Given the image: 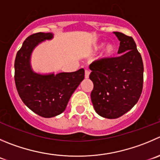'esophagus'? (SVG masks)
I'll return each mask as SVG.
<instances>
[{
	"label": "esophagus",
	"mask_w": 160,
	"mask_h": 160,
	"mask_svg": "<svg viewBox=\"0 0 160 160\" xmlns=\"http://www.w3.org/2000/svg\"><path fill=\"white\" fill-rule=\"evenodd\" d=\"M89 74H90V71L89 69H85V78H89Z\"/></svg>",
	"instance_id": "1"
}]
</instances>
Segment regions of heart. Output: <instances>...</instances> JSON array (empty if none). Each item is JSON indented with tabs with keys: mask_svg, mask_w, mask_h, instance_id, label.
Returning <instances> with one entry per match:
<instances>
[{
	"mask_svg": "<svg viewBox=\"0 0 160 160\" xmlns=\"http://www.w3.org/2000/svg\"><path fill=\"white\" fill-rule=\"evenodd\" d=\"M104 43H100V44H97L94 47V50L95 51H98V50L101 49L103 47H104ZM117 52V47L115 46V45L114 44L110 43L108 45H106V47L104 48V51L102 52V56L105 59H111L112 57L116 55Z\"/></svg>",
	"mask_w": 160,
	"mask_h": 160,
	"instance_id": "b5f03b06",
	"label": "heart"
}]
</instances>
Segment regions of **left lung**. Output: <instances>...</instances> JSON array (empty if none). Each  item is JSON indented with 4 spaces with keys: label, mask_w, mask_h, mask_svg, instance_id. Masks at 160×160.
<instances>
[{
    "label": "left lung",
    "mask_w": 160,
    "mask_h": 160,
    "mask_svg": "<svg viewBox=\"0 0 160 160\" xmlns=\"http://www.w3.org/2000/svg\"><path fill=\"white\" fill-rule=\"evenodd\" d=\"M114 33L120 41L121 56L96 60L89 66L92 105L99 115L107 118L129 112L139 100L144 82V65L134 40L120 32Z\"/></svg>",
    "instance_id": "obj_1"
}]
</instances>
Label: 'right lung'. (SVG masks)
<instances>
[{"instance_id": "add662e5", "label": "right lung", "mask_w": 160, "mask_h": 160, "mask_svg": "<svg viewBox=\"0 0 160 160\" xmlns=\"http://www.w3.org/2000/svg\"><path fill=\"white\" fill-rule=\"evenodd\" d=\"M52 38V33L29 36L17 52L15 60V83L21 100L34 113L44 118L61 114L71 95L84 79V69L47 75L36 74L30 64V54L40 42Z\"/></svg>"}]
</instances>
